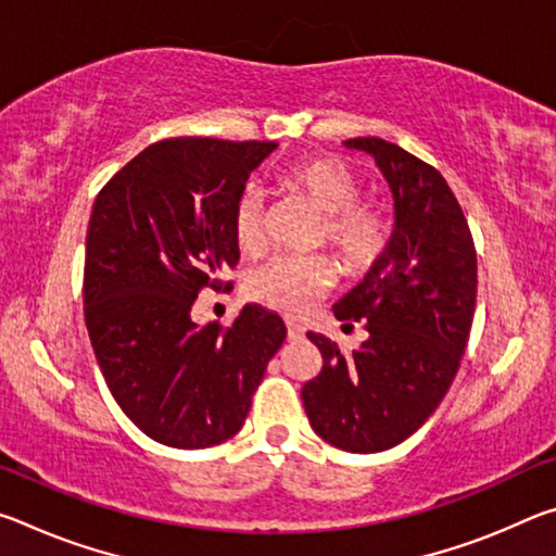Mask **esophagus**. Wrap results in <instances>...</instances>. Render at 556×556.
Returning <instances> with one entry per match:
<instances>
[{"mask_svg": "<svg viewBox=\"0 0 556 556\" xmlns=\"http://www.w3.org/2000/svg\"><path fill=\"white\" fill-rule=\"evenodd\" d=\"M304 336V326H299L294 321H287V338L289 341H296V338Z\"/></svg>", "mask_w": 556, "mask_h": 556, "instance_id": "esophagus-1", "label": "esophagus"}]
</instances>
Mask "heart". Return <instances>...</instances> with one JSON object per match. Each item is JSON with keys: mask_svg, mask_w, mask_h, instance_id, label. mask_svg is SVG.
<instances>
[{"mask_svg": "<svg viewBox=\"0 0 556 556\" xmlns=\"http://www.w3.org/2000/svg\"><path fill=\"white\" fill-rule=\"evenodd\" d=\"M287 181L304 191L326 213L324 238L336 250L341 265L363 275L378 265L392 240V223L372 205H361L363 184L338 159H304L287 172ZM232 238L242 252H255L265 232V193L244 186L232 205ZM333 285V265L324 255H281L257 267L248 279V291L260 304L285 314H301Z\"/></svg>", "mask_w": 556, "mask_h": 556, "instance_id": "heart-1", "label": "heart"}]
</instances>
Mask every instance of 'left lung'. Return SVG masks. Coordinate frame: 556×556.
Wrapping results in <instances>:
<instances>
[{"mask_svg": "<svg viewBox=\"0 0 556 556\" xmlns=\"http://www.w3.org/2000/svg\"><path fill=\"white\" fill-rule=\"evenodd\" d=\"M370 154L394 199L390 248L333 314L368 331L353 355L308 331L324 368L301 388L318 437L351 454H378L412 437L454 382L473 324L478 265L466 215L446 178L378 137L348 139Z\"/></svg>", "mask_w": 556, "mask_h": 556, "instance_id": "obj_1", "label": "left lung"}]
</instances>
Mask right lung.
<instances>
[{"instance_id":"obj_1","label":"right lung","mask_w":556,"mask_h":556,"mask_svg":"<svg viewBox=\"0 0 556 556\" xmlns=\"http://www.w3.org/2000/svg\"><path fill=\"white\" fill-rule=\"evenodd\" d=\"M275 149L164 139L122 166L92 205L83 275L90 343L112 397L159 444L208 448L238 434L287 338L285 321L257 304L228 328L191 318L201 289L220 291V271L238 265L232 205Z\"/></svg>"}]
</instances>
